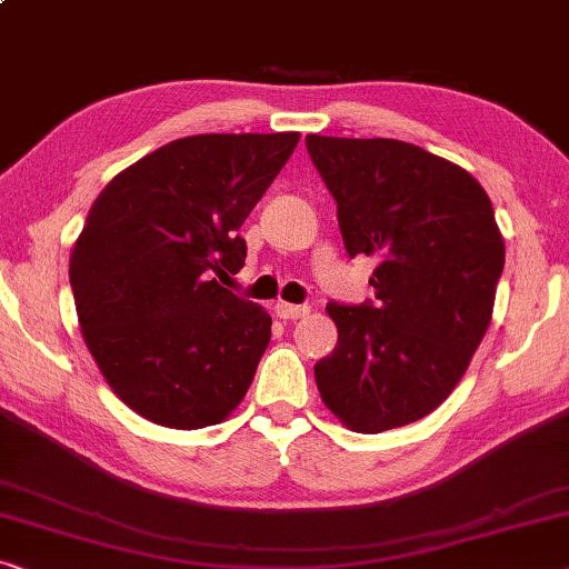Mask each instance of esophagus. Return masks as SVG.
<instances>
[{
    "mask_svg": "<svg viewBox=\"0 0 569 569\" xmlns=\"http://www.w3.org/2000/svg\"><path fill=\"white\" fill-rule=\"evenodd\" d=\"M276 311H278V317H281V319H301V317H307L311 309L307 307V303H286V301H278V303H276Z\"/></svg>",
    "mask_w": 569,
    "mask_h": 569,
    "instance_id": "34e87169",
    "label": "esophagus"
}]
</instances>
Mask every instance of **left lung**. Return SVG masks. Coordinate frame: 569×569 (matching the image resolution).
<instances>
[{
    "label": "left lung",
    "instance_id": "1",
    "mask_svg": "<svg viewBox=\"0 0 569 569\" xmlns=\"http://www.w3.org/2000/svg\"><path fill=\"white\" fill-rule=\"evenodd\" d=\"M307 149L348 254L376 260V301L327 303L338 346L315 366L317 389L356 433L407 426L451 395L490 327L506 266L492 203L415 143L309 133Z\"/></svg>",
    "mask_w": 569,
    "mask_h": 569
}]
</instances>
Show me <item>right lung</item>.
Returning <instances> with one entry per match:
<instances>
[{"label":"right lung","instance_id":"add662e5","mask_svg":"<svg viewBox=\"0 0 569 569\" xmlns=\"http://www.w3.org/2000/svg\"><path fill=\"white\" fill-rule=\"evenodd\" d=\"M296 143V131L186 136L94 198L69 281L94 363L141 418L216 426L250 389L273 319L213 276L244 266L239 227Z\"/></svg>","mask_w":569,"mask_h":569}]
</instances>
